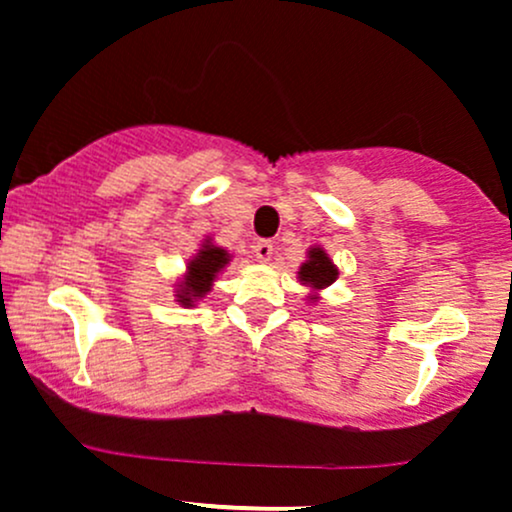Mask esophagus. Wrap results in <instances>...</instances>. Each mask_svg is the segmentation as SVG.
Returning a JSON list of instances; mask_svg holds the SVG:
<instances>
[{
	"instance_id": "obj_1",
	"label": "esophagus",
	"mask_w": 512,
	"mask_h": 512,
	"mask_svg": "<svg viewBox=\"0 0 512 512\" xmlns=\"http://www.w3.org/2000/svg\"><path fill=\"white\" fill-rule=\"evenodd\" d=\"M272 252H274V245L270 240H260L255 245V255H257V260H260V262H270Z\"/></svg>"
}]
</instances>
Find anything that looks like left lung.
<instances>
[{
	"label": "left lung",
	"mask_w": 512,
	"mask_h": 512,
	"mask_svg": "<svg viewBox=\"0 0 512 512\" xmlns=\"http://www.w3.org/2000/svg\"><path fill=\"white\" fill-rule=\"evenodd\" d=\"M297 279L299 284L311 289V292L306 294V301H309V304H319L321 292H324L326 287H331L338 279V267L333 265V260L328 257L324 247L311 245L309 250H306V260L299 265Z\"/></svg>",
	"instance_id": "obj_1"
}]
</instances>
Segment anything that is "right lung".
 Instances as JSON below:
<instances>
[{"label":"right lung","instance_id":"1","mask_svg":"<svg viewBox=\"0 0 512 512\" xmlns=\"http://www.w3.org/2000/svg\"><path fill=\"white\" fill-rule=\"evenodd\" d=\"M233 255L225 247L215 245L211 235H206L196 255L188 257L186 272L176 279L174 284V301L184 309H193L208 292L213 289V282L218 274L230 265Z\"/></svg>","mask_w":512,"mask_h":512}]
</instances>
